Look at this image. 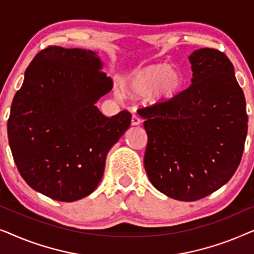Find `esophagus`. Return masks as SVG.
Wrapping results in <instances>:
<instances>
[{"label":"esophagus","mask_w":254,"mask_h":254,"mask_svg":"<svg viewBox=\"0 0 254 254\" xmlns=\"http://www.w3.org/2000/svg\"><path fill=\"white\" fill-rule=\"evenodd\" d=\"M141 124V118L137 116V114H133L131 116V125L133 126H137V125Z\"/></svg>","instance_id":"34e87169"}]
</instances>
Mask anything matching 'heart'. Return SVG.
<instances>
[{"instance_id": "b5f03b06", "label": "heart", "mask_w": 254, "mask_h": 254, "mask_svg": "<svg viewBox=\"0 0 254 254\" xmlns=\"http://www.w3.org/2000/svg\"><path fill=\"white\" fill-rule=\"evenodd\" d=\"M183 77L178 70L168 64H158L137 69L125 82V91L134 97L150 93L152 102H168L178 95Z\"/></svg>"}]
</instances>
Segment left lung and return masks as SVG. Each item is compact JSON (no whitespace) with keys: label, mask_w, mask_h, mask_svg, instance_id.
I'll list each match as a JSON object with an SVG mask.
<instances>
[{"label":"left lung","mask_w":254,"mask_h":254,"mask_svg":"<svg viewBox=\"0 0 254 254\" xmlns=\"http://www.w3.org/2000/svg\"><path fill=\"white\" fill-rule=\"evenodd\" d=\"M189 59L192 84L168 102L137 110L148 135V178L180 201L202 199L230 180L241 163L249 120L227 55L201 48Z\"/></svg>","instance_id":"8db88e82"}]
</instances>
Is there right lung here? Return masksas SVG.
<instances>
[{"label":"right lung","mask_w":254,"mask_h":254,"mask_svg":"<svg viewBox=\"0 0 254 254\" xmlns=\"http://www.w3.org/2000/svg\"><path fill=\"white\" fill-rule=\"evenodd\" d=\"M92 51L48 46L25 70L8 119L13 161L27 185L72 202L96 190L106 156L130 126L124 110L107 118L95 103L112 79Z\"/></svg>","instance_id":"1"}]
</instances>
